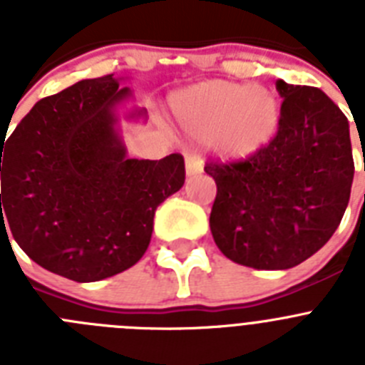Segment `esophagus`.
Returning <instances> with one entry per match:
<instances>
[{"instance_id": "obj_1", "label": "esophagus", "mask_w": 365, "mask_h": 365, "mask_svg": "<svg viewBox=\"0 0 365 365\" xmlns=\"http://www.w3.org/2000/svg\"><path fill=\"white\" fill-rule=\"evenodd\" d=\"M185 160H186V175L193 177V175H199L202 172V160L199 155L195 153H186L185 155Z\"/></svg>"}]
</instances>
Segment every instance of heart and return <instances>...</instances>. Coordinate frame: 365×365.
I'll use <instances>...</instances> for the list:
<instances>
[{"label": "heart", "mask_w": 365, "mask_h": 365, "mask_svg": "<svg viewBox=\"0 0 365 365\" xmlns=\"http://www.w3.org/2000/svg\"><path fill=\"white\" fill-rule=\"evenodd\" d=\"M177 120L197 137H215L227 159L241 160L270 143L279 125V104L265 87L210 82L173 100Z\"/></svg>", "instance_id": "heart-1"}]
</instances>
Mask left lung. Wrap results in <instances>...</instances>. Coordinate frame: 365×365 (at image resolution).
<instances>
[{
  "instance_id": "1",
  "label": "left lung",
  "mask_w": 365,
  "mask_h": 365,
  "mask_svg": "<svg viewBox=\"0 0 365 365\" xmlns=\"http://www.w3.org/2000/svg\"><path fill=\"white\" fill-rule=\"evenodd\" d=\"M276 137L237 163H206L217 185L215 245L257 270L299 265L331 240L347 208L354 163L349 122L322 89L278 80Z\"/></svg>"
}]
</instances>
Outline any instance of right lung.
I'll return each mask as SVG.
<instances>
[{
    "label": "right lung",
    "instance_id": "add662e5",
    "mask_svg": "<svg viewBox=\"0 0 365 365\" xmlns=\"http://www.w3.org/2000/svg\"><path fill=\"white\" fill-rule=\"evenodd\" d=\"M118 86L108 74L41 98L0 148V228L38 265L78 283L133 267L157 206L185 185L182 155L125 157L117 106L131 91Z\"/></svg>",
    "mask_w": 365,
    "mask_h": 365
}]
</instances>
